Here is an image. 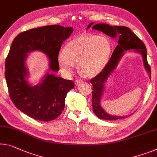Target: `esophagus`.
<instances>
[{
    "label": "esophagus",
    "instance_id": "esophagus-1",
    "mask_svg": "<svg viewBox=\"0 0 157 157\" xmlns=\"http://www.w3.org/2000/svg\"><path fill=\"white\" fill-rule=\"evenodd\" d=\"M83 82V80L82 79H77V80H75V84L76 86H78V84H81V83H82Z\"/></svg>",
    "mask_w": 157,
    "mask_h": 157
}]
</instances>
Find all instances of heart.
<instances>
[{"label":"heart","instance_id":"1","mask_svg":"<svg viewBox=\"0 0 157 157\" xmlns=\"http://www.w3.org/2000/svg\"><path fill=\"white\" fill-rule=\"evenodd\" d=\"M113 50L111 41L106 36L82 35L67 43L59 53L57 62L62 71L71 73L73 65L84 77L100 73L110 59Z\"/></svg>","mask_w":157,"mask_h":157}]
</instances>
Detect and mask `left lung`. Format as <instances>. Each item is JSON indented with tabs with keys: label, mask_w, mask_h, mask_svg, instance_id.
I'll return each instance as SVG.
<instances>
[{
	"label": "left lung",
	"mask_w": 157,
	"mask_h": 157,
	"mask_svg": "<svg viewBox=\"0 0 157 157\" xmlns=\"http://www.w3.org/2000/svg\"><path fill=\"white\" fill-rule=\"evenodd\" d=\"M93 23L89 24L87 29L91 26ZM92 29L102 31L112 38H119L118 45L114 49L112 54L110 61L108 62L104 68L94 78L90 79L91 83L93 85L92 91V105L93 111L98 118L106 120H117L126 117L120 116L110 115L105 113L100 105L101 98L103 94L105 82L113 70L116 68L119 61L124 53V51L129 49H134L136 52L141 54L143 56L144 66L151 77V68L148 64L147 59V49L145 44L133 33L131 30L126 26H112L106 24H97L92 27Z\"/></svg>",
	"instance_id": "obj_1"
}]
</instances>
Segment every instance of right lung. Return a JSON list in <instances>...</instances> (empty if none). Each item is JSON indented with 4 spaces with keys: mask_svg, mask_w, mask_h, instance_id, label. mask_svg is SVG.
Returning <instances> with one entry per match:
<instances>
[{
    "mask_svg": "<svg viewBox=\"0 0 157 157\" xmlns=\"http://www.w3.org/2000/svg\"><path fill=\"white\" fill-rule=\"evenodd\" d=\"M72 27L51 25L30 29L16 36L6 59V79L10 96L17 108L30 117L49 121L61 115L67 93L75 85L71 80L47 73L43 82L31 86L26 80L27 54L39 50L49 57V68L59 71L57 56L63 41L73 33Z\"/></svg>",
    "mask_w": 157,
    "mask_h": 157,
    "instance_id": "obj_1",
    "label": "right lung"
}]
</instances>
